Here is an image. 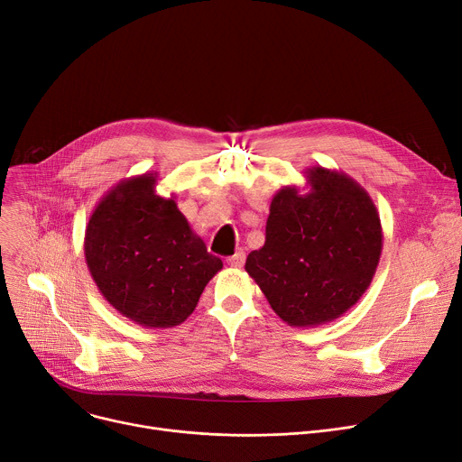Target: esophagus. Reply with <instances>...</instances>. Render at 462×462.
Instances as JSON below:
<instances>
[{
  "instance_id": "obj_1",
  "label": "esophagus",
  "mask_w": 462,
  "mask_h": 462,
  "mask_svg": "<svg viewBox=\"0 0 462 462\" xmlns=\"http://www.w3.org/2000/svg\"><path fill=\"white\" fill-rule=\"evenodd\" d=\"M244 262H245V251L244 249H237L232 256L226 258V263L230 265V268H241Z\"/></svg>"
}]
</instances>
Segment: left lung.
Returning a JSON list of instances; mask_svg holds the SVG:
<instances>
[{"label":"left lung","instance_id":"8db88e82","mask_svg":"<svg viewBox=\"0 0 462 462\" xmlns=\"http://www.w3.org/2000/svg\"><path fill=\"white\" fill-rule=\"evenodd\" d=\"M307 192H275L265 241L247 256L245 272L277 317L294 328H317L352 309L376 273L383 234L378 209L348 174L305 170Z\"/></svg>","mask_w":462,"mask_h":462}]
</instances>
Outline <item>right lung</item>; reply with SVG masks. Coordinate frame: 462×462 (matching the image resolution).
I'll list each match as a JSON object with an SVG mask.
<instances>
[{
  "label": "right lung",
  "mask_w": 462,
  "mask_h": 462,
  "mask_svg": "<svg viewBox=\"0 0 462 462\" xmlns=\"http://www.w3.org/2000/svg\"><path fill=\"white\" fill-rule=\"evenodd\" d=\"M157 172L121 180L95 206L84 236L88 270L103 298L143 328L180 326L223 270L178 209L155 192Z\"/></svg>",
  "instance_id": "obj_1"
}]
</instances>
